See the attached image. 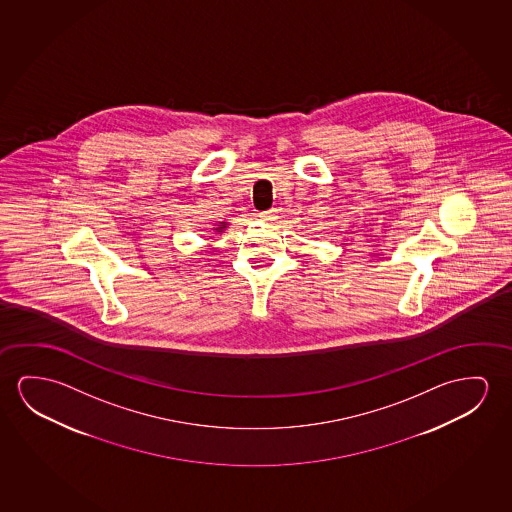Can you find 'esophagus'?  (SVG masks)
I'll list each match as a JSON object with an SVG mask.
<instances>
[{
  "mask_svg": "<svg viewBox=\"0 0 512 512\" xmlns=\"http://www.w3.org/2000/svg\"><path fill=\"white\" fill-rule=\"evenodd\" d=\"M259 218L262 221H266V223H273V221L278 220V211L276 209H269V211L260 213Z\"/></svg>",
  "mask_w": 512,
  "mask_h": 512,
  "instance_id": "1",
  "label": "esophagus"
}]
</instances>
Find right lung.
Wrapping results in <instances>:
<instances>
[{
    "label": "right lung",
    "instance_id": "right-lung-1",
    "mask_svg": "<svg viewBox=\"0 0 512 512\" xmlns=\"http://www.w3.org/2000/svg\"><path fill=\"white\" fill-rule=\"evenodd\" d=\"M225 228H227V221H221L220 225H218V227L214 228V230H216V232H223V230H225Z\"/></svg>",
    "mask_w": 512,
    "mask_h": 512
}]
</instances>
